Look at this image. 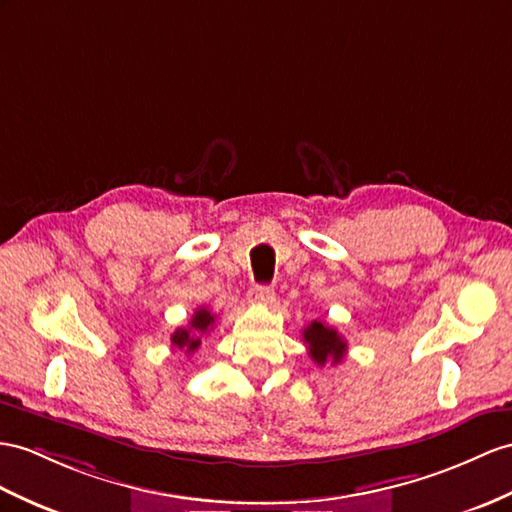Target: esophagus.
Returning <instances> with one entry per match:
<instances>
[{
  "instance_id": "obj_1",
  "label": "esophagus",
  "mask_w": 512,
  "mask_h": 512,
  "mask_svg": "<svg viewBox=\"0 0 512 512\" xmlns=\"http://www.w3.org/2000/svg\"><path fill=\"white\" fill-rule=\"evenodd\" d=\"M249 302L258 304V306H267L273 302V289L267 284H254L252 289H249Z\"/></svg>"
}]
</instances>
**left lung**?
I'll return each instance as SVG.
<instances>
[{
    "instance_id": "1",
    "label": "left lung",
    "mask_w": 512,
    "mask_h": 512,
    "mask_svg": "<svg viewBox=\"0 0 512 512\" xmlns=\"http://www.w3.org/2000/svg\"><path fill=\"white\" fill-rule=\"evenodd\" d=\"M304 343L308 347L310 358L321 367L326 363H341L347 352V343L343 341V336L317 319L304 328Z\"/></svg>"
}]
</instances>
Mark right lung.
I'll return each mask as SVG.
<instances>
[{
	"label": "right lung",
	"mask_w": 512,
	"mask_h": 512,
	"mask_svg": "<svg viewBox=\"0 0 512 512\" xmlns=\"http://www.w3.org/2000/svg\"><path fill=\"white\" fill-rule=\"evenodd\" d=\"M217 315L210 313L208 308H197L193 313V319L186 328H178L171 334V345L184 350L186 354H193L199 345H202V336L208 334L215 326Z\"/></svg>",
	"instance_id": "1"
}]
</instances>
